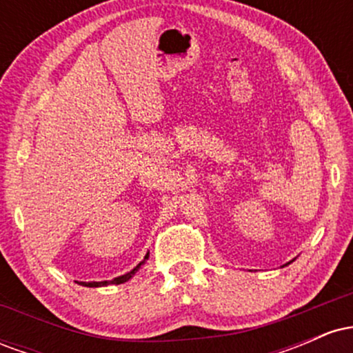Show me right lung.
<instances>
[{
    "instance_id": "right-lung-1",
    "label": "right lung",
    "mask_w": 353,
    "mask_h": 353,
    "mask_svg": "<svg viewBox=\"0 0 353 353\" xmlns=\"http://www.w3.org/2000/svg\"><path fill=\"white\" fill-rule=\"evenodd\" d=\"M149 257V254L145 255V259ZM143 265V262H141L139 265L136 267V269H132L131 272H128V274H124V275H121V277H116V279H112V281H104V282H81L83 283V285H88V287H101V285H109V283H123V282H125V281H129V279L132 277V275H134L136 272H137V269H139V267Z\"/></svg>"
}]
</instances>
